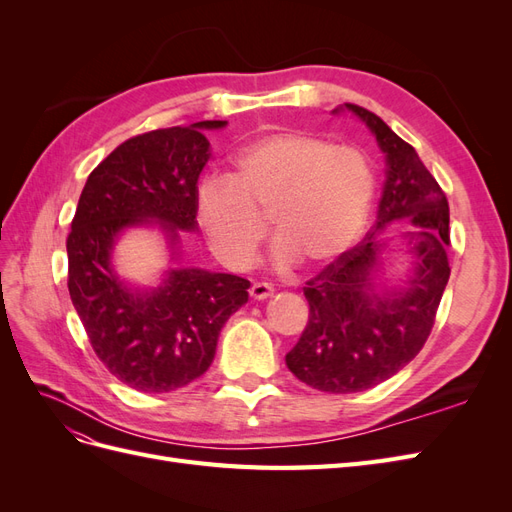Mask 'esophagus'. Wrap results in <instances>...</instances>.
<instances>
[{"instance_id":"obj_1","label":"esophagus","mask_w":512,"mask_h":512,"mask_svg":"<svg viewBox=\"0 0 512 512\" xmlns=\"http://www.w3.org/2000/svg\"><path fill=\"white\" fill-rule=\"evenodd\" d=\"M250 294H252V299H256V301H265V299L273 297V288H271L269 284L256 282V284L250 288Z\"/></svg>"}]
</instances>
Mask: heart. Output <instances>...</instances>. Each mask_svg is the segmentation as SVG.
Wrapping results in <instances>:
<instances>
[{"mask_svg": "<svg viewBox=\"0 0 512 512\" xmlns=\"http://www.w3.org/2000/svg\"><path fill=\"white\" fill-rule=\"evenodd\" d=\"M376 194L371 160L309 132H273L247 143L228 177L198 190L196 215L213 254L230 269H247L275 232L273 260L327 267L359 241Z\"/></svg>", "mask_w": 512, "mask_h": 512, "instance_id": "1", "label": "heart"}]
</instances>
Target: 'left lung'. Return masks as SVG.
Returning <instances> with one entry per match:
<instances>
[{
  "label": "left lung",
  "mask_w": 512,
  "mask_h": 512,
  "mask_svg": "<svg viewBox=\"0 0 512 512\" xmlns=\"http://www.w3.org/2000/svg\"><path fill=\"white\" fill-rule=\"evenodd\" d=\"M376 136L386 160V181L374 230L303 288L309 320L286 365L301 382L324 393L367 391L404 369L421 352L436 320L451 267L448 200L433 175L386 123L363 106L344 104ZM393 221H410L405 236L413 273L404 287H380L385 249L379 232Z\"/></svg>",
  "instance_id": "1"
}]
</instances>
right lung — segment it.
Segmentation results:
<instances>
[{
    "instance_id": "add662e5",
    "label": "right lung",
    "mask_w": 512,
    "mask_h": 512,
    "mask_svg": "<svg viewBox=\"0 0 512 512\" xmlns=\"http://www.w3.org/2000/svg\"><path fill=\"white\" fill-rule=\"evenodd\" d=\"M226 121L164 128L121 143L89 175L68 235V290L91 348L141 393H170L209 369L226 320L247 303L239 275L181 265L179 230L194 232L198 177L211 149L205 130ZM158 223L174 267L163 284L132 289L112 269L120 232Z\"/></svg>"
}]
</instances>
